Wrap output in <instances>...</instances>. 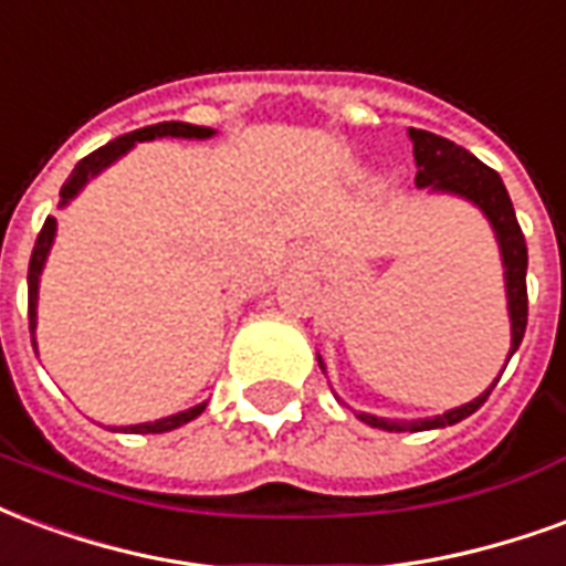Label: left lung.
Segmentation results:
<instances>
[{"mask_svg":"<svg viewBox=\"0 0 566 566\" xmlns=\"http://www.w3.org/2000/svg\"><path fill=\"white\" fill-rule=\"evenodd\" d=\"M413 138V156L419 171H416V187H434L464 196L473 205H480L482 213L489 217L494 226L497 243H501L503 268H506V298H510V319H513V346H510V358L522 344L527 325V243L522 234V226L515 220L513 201L510 192L503 187L501 175L480 163L476 156L464 147H458L449 138H440L434 132L410 129ZM323 368V361H319ZM497 386V382H494ZM492 386V389H494ZM492 389L482 391L476 401L464 403L458 410L437 416V419H419V422H398V419H377L370 413H358L361 422H368L370 428H382V431H428V428H447L461 419H468L470 413H476L485 398L492 395Z\"/></svg>","mask_w":566,"mask_h":566,"instance_id":"8db88e82","label":"left lung"}]
</instances>
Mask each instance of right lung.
<instances>
[{"label":"right lung","mask_w":566,"mask_h":566,"mask_svg":"<svg viewBox=\"0 0 566 566\" xmlns=\"http://www.w3.org/2000/svg\"><path fill=\"white\" fill-rule=\"evenodd\" d=\"M163 135H175V138H210L213 129L208 126H192V123H156V126H144V129H135L129 135H119L114 142H108L105 147H98L90 156H84L81 163L74 165V171L69 175V180L60 189V196H63V205L69 198L77 196V189L84 187L86 180L93 175H98L105 165H111L117 156L129 150L135 142H153V138H163ZM53 232H56V220L48 217L44 226H41L39 238H35V247H32V259H29V332L35 328V298H39V274L41 265H44V259H48V250H51ZM35 344V340H32ZM205 410V403H198L192 410H184V413L168 416V419H159V422H144V424H132L129 431L135 434H163V431H171V428H180V424L192 422L196 416H201Z\"/></svg>","instance_id":"1"}]
</instances>
